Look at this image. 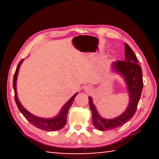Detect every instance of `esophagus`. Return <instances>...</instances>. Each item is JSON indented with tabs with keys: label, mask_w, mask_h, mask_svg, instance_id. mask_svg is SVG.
<instances>
[{
	"label": "esophagus",
	"mask_w": 159,
	"mask_h": 159,
	"mask_svg": "<svg viewBox=\"0 0 159 159\" xmlns=\"http://www.w3.org/2000/svg\"><path fill=\"white\" fill-rule=\"evenodd\" d=\"M84 90L86 93H90L91 91L93 90V87L90 85H85L84 87Z\"/></svg>",
	"instance_id": "34e87169"
}]
</instances>
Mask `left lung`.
<instances>
[{
    "label": "left lung",
    "mask_w": 159,
    "mask_h": 159,
    "mask_svg": "<svg viewBox=\"0 0 159 159\" xmlns=\"http://www.w3.org/2000/svg\"><path fill=\"white\" fill-rule=\"evenodd\" d=\"M125 56L124 61H114L112 67L114 71L123 77L127 86L130 101L125 111L116 118L106 119L99 116L94 105L92 98H88L90 108L92 111L93 123L99 130H109L119 127L131 119L135 114L143 88L142 68L139 65L136 55L126 43L125 44Z\"/></svg>",
    "instance_id": "obj_1"
}]
</instances>
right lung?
Wrapping results in <instances>:
<instances>
[{
    "label": "right lung",
    "instance_id": "1",
    "mask_svg": "<svg viewBox=\"0 0 159 159\" xmlns=\"http://www.w3.org/2000/svg\"><path fill=\"white\" fill-rule=\"evenodd\" d=\"M23 60H21L20 61V62L18 64L17 69H16L15 73L14 74V78H13V89H14L15 91V99L19 110H20V112L23 114L24 116L26 118V120H27L28 121L30 122L32 125L36 126L38 128L46 131H55L60 130V129L62 128L64 126L66 125V116L67 114H68L69 109L70 107H71L75 97L77 95L78 93L75 94V95L72 97L65 104H64V107L60 110V112L59 113V114L55 118H44L36 116L31 114L30 112H29L25 108H24V107L21 105V104L20 103V102L17 98V88H16L19 69H20V65L22 63Z\"/></svg>",
    "mask_w": 159,
    "mask_h": 159
}]
</instances>
